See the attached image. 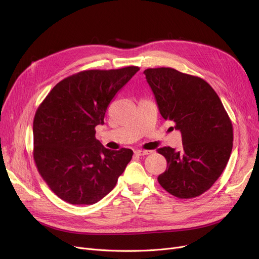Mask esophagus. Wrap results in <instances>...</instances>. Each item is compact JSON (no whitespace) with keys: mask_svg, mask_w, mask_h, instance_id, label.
Wrapping results in <instances>:
<instances>
[{"mask_svg":"<svg viewBox=\"0 0 259 259\" xmlns=\"http://www.w3.org/2000/svg\"><path fill=\"white\" fill-rule=\"evenodd\" d=\"M150 153V151H147V150H135L134 151V154L138 155V156H144V155H147Z\"/></svg>","mask_w":259,"mask_h":259,"instance_id":"34e87169","label":"esophagus"}]
</instances>
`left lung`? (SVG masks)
<instances>
[{
	"label": "left lung",
	"mask_w": 259,
	"mask_h": 259,
	"mask_svg": "<svg viewBox=\"0 0 259 259\" xmlns=\"http://www.w3.org/2000/svg\"><path fill=\"white\" fill-rule=\"evenodd\" d=\"M160 115L182 133L183 148L157 149L167 170L157 180L170 194L193 198L209 190L225 170L233 147L232 122L214 89L200 77L173 68L144 71Z\"/></svg>",
	"instance_id": "1"
}]
</instances>
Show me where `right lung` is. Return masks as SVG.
Wrapping results in <instances>:
<instances>
[{
    "label": "right lung",
    "mask_w": 259,
    "mask_h": 259,
    "mask_svg": "<svg viewBox=\"0 0 259 259\" xmlns=\"http://www.w3.org/2000/svg\"><path fill=\"white\" fill-rule=\"evenodd\" d=\"M140 70H86L61 80L33 119V158L51 191L72 205H92L115 187L133 151L109 150L95 139L107 108Z\"/></svg>",
    "instance_id": "add662e5"
}]
</instances>
